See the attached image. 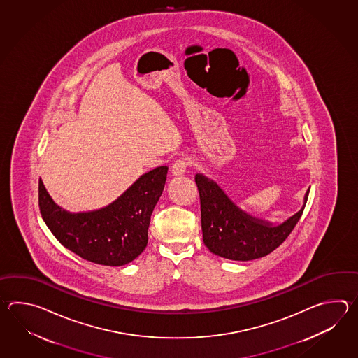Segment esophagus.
<instances>
[{"label": "esophagus", "mask_w": 358, "mask_h": 358, "mask_svg": "<svg viewBox=\"0 0 358 358\" xmlns=\"http://www.w3.org/2000/svg\"><path fill=\"white\" fill-rule=\"evenodd\" d=\"M190 161L189 159H178V160L174 162V165H173V168H171V173L174 174V176H182L185 171H187V168L189 166Z\"/></svg>", "instance_id": "esophagus-1"}]
</instances>
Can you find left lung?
Listing matches in <instances>:
<instances>
[{"label": "left lung", "instance_id": "left-lung-1", "mask_svg": "<svg viewBox=\"0 0 358 358\" xmlns=\"http://www.w3.org/2000/svg\"><path fill=\"white\" fill-rule=\"evenodd\" d=\"M194 180L201 201L203 243L215 255L234 261L259 259L276 250L297 225L310 193L306 192L297 213L273 225L238 208L216 182L202 174H196Z\"/></svg>", "mask_w": 358, "mask_h": 358}]
</instances>
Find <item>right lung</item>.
I'll return each instance as SVG.
<instances>
[{"mask_svg":"<svg viewBox=\"0 0 358 358\" xmlns=\"http://www.w3.org/2000/svg\"><path fill=\"white\" fill-rule=\"evenodd\" d=\"M166 176L168 166L153 169L111 205L79 213L55 205L39 179V211L55 238L79 257L105 266H122L145 251L151 215Z\"/></svg>","mask_w":358,"mask_h":358,"instance_id":"add662e5","label":"right lung"}]
</instances>
